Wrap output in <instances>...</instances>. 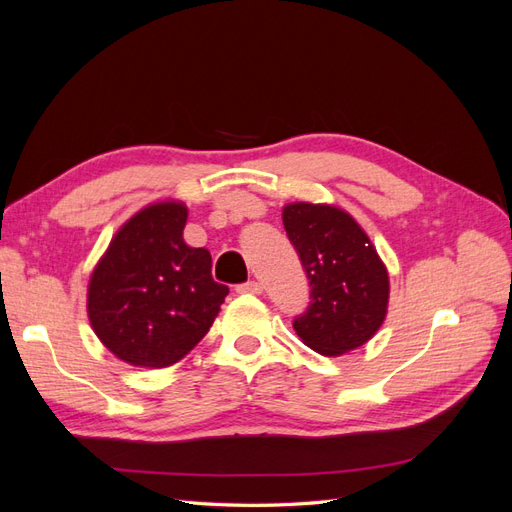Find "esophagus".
Returning <instances> with one entry per match:
<instances>
[{"mask_svg": "<svg viewBox=\"0 0 512 512\" xmlns=\"http://www.w3.org/2000/svg\"><path fill=\"white\" fill-rule=\"evenodd\" d=\"M237 292H241V294H260L262 286H260V282L250 280V282H245V284H239Z\"/></svg>", "mask_w": 512, "mask_h": 512, "instance_id": "34e87169", "label": "esophagus"}]
</instances>
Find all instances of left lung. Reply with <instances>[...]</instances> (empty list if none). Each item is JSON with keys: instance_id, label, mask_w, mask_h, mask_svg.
Segmentation results:
<instances>
[{"instance_id": "8db88e82", "label": "left lung", "mask_w": 512, "mask_h": 512, "mask_svg": "<svg viewBox=\"0 0 512 512\" xmlns=\"http://www.w3.org/2000/svg\"><path fill=\"white\" fill-rule=\"evenodd\" d=\"M284 228L309 280V305L292 327L324 356L363 346L386 316L389 273L363 228L329 205H286Z\"/></svg>"}]
</instances>
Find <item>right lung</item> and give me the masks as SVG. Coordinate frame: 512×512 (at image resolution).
Returning <instances> with one entry per match:
<instances>
[{"mask_svg": "<svg viewBox=\"0 0 512 512\" xmlns=\"http://www.w3.org/2000/svg\"><path fill=\"white\" fill-rule=\"evenodd\" d=\"M188 209L156 203L121 226L89 280L87 312L100 342L134 367L181 361L220 312L228 286L211 254L183 241Z\"/></svg>", "mask_w": 512, "mask_h": 512, "instance_id": "1", "label": "right lung"}]
</instances>
